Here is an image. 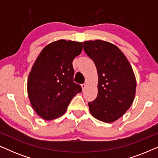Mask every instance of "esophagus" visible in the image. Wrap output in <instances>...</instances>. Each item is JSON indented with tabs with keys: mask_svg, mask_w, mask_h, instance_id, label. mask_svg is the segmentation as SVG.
Returning a JSON list of instances; mask_svg holds the SVG:
<instances>
[{
	"mask_svg": "<svg viewBox=\"0 0 158 158\" xmlns=\"http://www.w3.org/2000/svg\"><path fill=\"white\" fill-rule=\"evenodd\" d=\"M85 86H86L85 84H82V85H81V87H82V89H83V90H85Z\"/></svg>",
	"mask_w": 158,
	"mask_h": 158,
	"instance_id": "obj_1",
	"label": "esophagus"
}]
</instances>
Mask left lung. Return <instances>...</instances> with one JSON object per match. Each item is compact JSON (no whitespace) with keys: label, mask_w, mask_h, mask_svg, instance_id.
<instances>
[{"label":"left lung","mask_w":158,"mask_h":158,"mask_svg":"<svg viewBox=\"0 0 158 158\" xmlns=\"http://www.w3.org/2000/svg\"><path fill=\"white\" fill-rule=\"evenodd\" d=\"M83 48L96 64L98 95L88 103L91 115L103 122L118 119L135 99L137 82L130 63L116 45L96 40L83 42Z\"/></svg>","instance_id":"left-lung-1"}]
</instances>
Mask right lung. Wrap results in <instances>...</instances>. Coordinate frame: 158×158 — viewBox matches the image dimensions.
I'll use <instances>...</instances> for the list:
<instances>
[{
    "instance_id": "right-lung-1",
    "label": "right lung",
    "mask_w": 158,
    "mask_h": 158,
    "mask_svg": "<svg viewBox=\"0 0 158 158\" xmlns=\"http://www.w3.org/2000/svg\"><path fill=\"white\" fill-rule=\"evenodd\" d=\"M83 50V42L60 40L47 44L36 58L27 81L33 109L44 120L65 113L73 97L82 91L73 82V61Z\"/></svg>"
}]
</instances>
